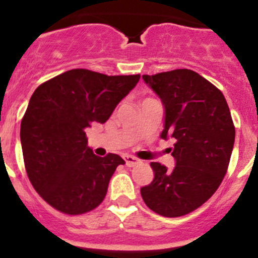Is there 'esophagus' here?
Wrapping results in <instances>:
<instances>
[{"label":"esophagus","instance_id":"obj_1","mask_svg":"<svg viewBox=\"0 0 258 258\" xmlns=\"http://www.w3.org/2000/svg\"><path fill=\"white\" fill-rule=\"evenodd\" d=\"M124 162H126L127 167H135V165H137L140 163V159H137L131 155H124Z\"/></svg>","mask_w":258,"mask_h":258}]
</instances>
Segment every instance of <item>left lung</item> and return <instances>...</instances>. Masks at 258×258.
I'll return each mask as SVG.
<instances>
[{"label":"left lung","instance_id":"obj_1","mask_svg":"<svg viewBox=\"0 0 258 258\" xmlns=\"http://www.w3.org/2000/svg\"><path fill=\"white\" fill-rule=\"evenodd\" d=\"M162 100L164 128L174 139L175 165L151 163L154 179L141 187L149 209L168 218L186 215L205 204L220 186L234 146L235 130L223 93L192 70L143 75Z\"/></svg>","mask_w":258,"mask_h":258}]
</instances>
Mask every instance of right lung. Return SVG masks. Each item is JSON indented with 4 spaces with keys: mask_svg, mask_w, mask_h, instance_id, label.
Masks as SVG:
<instances>
[{
    "mask_svg": "<svg viewBox=\"0 0 258 258\" xmlns=\"http://www.w3.org/2000/svg\"><path fill=\"white\" fill-rule=\"evenodd\" d=\"M139 80L140 75L75 69L35 89L21 121V149L31 184L50 206L79 215L102 204L124 160L117 154L95 155L85 128L107 122Z\"/></svg>",
    "mask_w": 258,
    "mask_h": 258,
    "instance_id": "obj_1",
    "label": "right lung"
}]
</instances>
